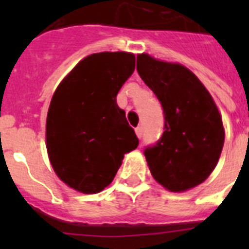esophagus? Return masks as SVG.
<instances>
[{
	"mask_svg": "<svg viewBox=\"0 0 249 249\" xmlns=\"http://www.w3.org/2000/svg\"><path fill=\"white\" fill-rule=\"evenodd\" d=\"M136 135H137L138 138H142V135H143V127H142V124L136 127Z\"/></svg>",
	"mask_w": 249,
	"mask_h": 249,
	"instance_id": "1",
	"label": "esophagus"
}]
</instances>
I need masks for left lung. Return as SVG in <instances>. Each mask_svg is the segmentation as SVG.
<instances>
[{"instance_id":"1","label":"left lung","mask_w":249,"mask_h":249,"mask_svg":"<svg viewBox=\"0 0 249 249\" xmlns=\"http://www.w3.org/2000/svg\"><path fill=\"white\" fill-rule=\"evenodd\" d=\"M137 72L164 114L163 133L143 151L152 176L172 192L198 186L214 169L224 143L214 101L195 73L177 63L142 53L137 56Z\"/></svg>"}]
</instances>
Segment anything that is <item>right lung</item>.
<instances>
[{
	"mask_svg": "<svg viewBox=\"0 0 249 249\" xmlns=\"http://www.w3.org/2000/svg\"><path fill=\"white\" fill-rule=\"evenodd\" d=\"M135 62L127 52L87 56L51 100L46 122L48 157L56 175L76 191L101 192L114 178L124 153L140 143L116 100L135 71Z\"/></svg>",
	"mask_w": 249,
	"mask_h": 249,
	"instance_id": "add662e5",
	"label": "right lung"
}]
</instances>
